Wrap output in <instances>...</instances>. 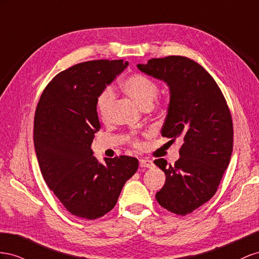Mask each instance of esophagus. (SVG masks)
I'll list each match as a JSON object with an SVG mask.
<instances>
[{
  "label": "esophagus",
  "instance_id": "1",
  "mask_svg": "<svg viewBox=\"0 0 259 259\" xmlns=\"http://www.w3.org/2000/svg\"><path fill=\"white\" fill-rule=\"evenodd\" d=\"M140 166L144 167V168H152V167H154V162L151 159L142 158V159H140Z\"/></svg>",
  "mask_w": 259,
  "mask_h": 259
}]
</instances>
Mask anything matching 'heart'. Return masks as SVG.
<instances>
[{
  "mask_svg": "<svg viewBox=\"0 0 259 259\" xmlns=\"http://www.w3.org/2000/svg\"><path fill=\"white\" fill-rule=\"evenodd\" d=\"M122 91L129 95L137 104L141 108H149L152 106L154 100L158 94V85L151 78L146 77L141 73H136L128 77L121 82ZM114 104V94L110 90L103 92L97 103L98 112L101 118L107 119L110 110Z\"/></svg>",
  "mask_w": 259,
  "mask_h": 259,
  "instance_id": "b5f03b06",
  "label": "heart"
}]
</instances>
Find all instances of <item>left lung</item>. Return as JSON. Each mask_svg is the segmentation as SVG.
<instances>
[{
	"label": "left lung",
	"instance_id": "left-lung-1",
	"mask_svg": "<svg viewBox=\"0 0 259 259\" xmlns=\"http://www.w3.org/2000/svg\"><path fill=\"white\" fill-rule=\"evenodd\" d=\"M139 70L164 81L170 100L161 136L181 138L175 165L159 158L154 164L166 175L156 193L160 206L186 216L215 195L230 162L233 125L230 110L216 81L201 65L184 56L152 58Z\"/></svg>",
	"mask_w": 259,
	"mask_h": 259
}]
</instances>
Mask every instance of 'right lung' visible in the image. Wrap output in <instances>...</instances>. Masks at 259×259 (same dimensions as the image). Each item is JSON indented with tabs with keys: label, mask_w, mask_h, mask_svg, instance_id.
Masks as SVG:
<instances>
[{
	"label": "right lung",
	"mask_w": 259,
	"mask_h": 259,
	"mask_svg": "<svg viewBox=\"0 0 259 259\" xmlns=\"http://www.w3.org/2000/svg\"><path fill=\"white\" fill-rule=\"evenodd\" d=\"M128 62L90 61L56 75L35 109L34 150L51 191L73 216L93 220L112 210L124 183L136 174V157H105L101 164L91 144L101 124L98 99Z\"/></svg>",
	"instance_id": "obj_1"
}]
</instances>
